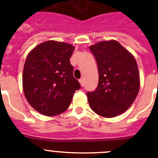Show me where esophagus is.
Listing matches in <instances>:
<instances>
[{
  "instance_id": "34e87169",
  "label": "esophagus",
  "mask_w": 158,
  "mask_h": 158,
  "mask_svg": "<svg viewBox=\"0 0 158 158\" xmlns=\"http://www.w3.org/2000/svg\"><path fill=\"white\" fill-rule=\"evenodd\" d=\"M79 83H80L81 86H83L84 85V80H83V79H80V80H79Z\"/></svg>"
}]
</instances>
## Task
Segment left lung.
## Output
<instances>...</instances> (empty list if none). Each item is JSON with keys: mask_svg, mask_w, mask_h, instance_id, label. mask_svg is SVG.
<instances>
[{"mask_svg": "<svg viewBox=\"0 0 158 158\" xmlns=\"http://www.w3.org/2000/svg\"><path fill=\"white\" fill-rule=\"evenodd\" d=\"M99 71V84L87 93L95 113L113 118L127 111L133 104L140 88V76L135 57L118 41H101L89 47Z\"/></svg>", "mask_w": 158, "mask_h": 158, "instance_id": "1", "label": "left lung"}]
</instances>
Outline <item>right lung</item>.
I'll use <instances>...</instances> for the list:
<instances>
[{"label":"right lung","mask_w":158,"mask_h":158,"mask_svg":"<svg viewBox=\"0 0 158 158\" xmlns=\"http://www.w3.org/2000/svg\"><path fill=\"white\" fill-rule=\"evenodd\" d=\"M74 48L69 43L48 40L27 54L23 90L27 102L38 112L47 116L62 114L81 88L69 62Z\"/></svg>","instance_id":"add662e5"}]
</instances>
